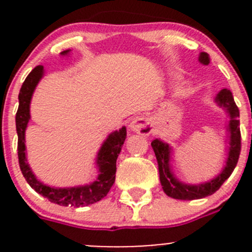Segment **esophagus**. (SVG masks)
<instances>
[{"label":"esophagus","instance_id":"1","mask_svg":"<svg viewBox=\"0 0 252 252\" xmlns=\"http://www.w3.org/2000/svg\"><path fill=\"white\" fill-rule=\"evenodd\" d=\"M129 129L133 133L140 134V135L144 136L150 135L154 131L151 119L147 118V117H136V118H134L131 123L129 124Z\"/></svg>","mask_w":252,"mask_h":252}]
</instances>
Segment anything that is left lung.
Listing matches in <instances>:
<instances>
[{
	"label": "left lung",
	"mask_w": 252,
	"mask_h": 252,
	"mask_svg": "<svg viewBox=\"0 0 252 252\" xmlns=\"http://www.w3.org/2000/svg\"><path fill=\"white\" fill-rule=\"evenodd\" d=\"M199 61L202 64L207 65L210 63V57L206 52H201L199 56ZM216 102L218 103V106L225 108V111L229 114L230 121L229 124H228L227 130L229 131L230 136L225 166L223 171L215 179L197 185H190L179 182L174 177L173 172L171 169V164H169L172 152L171 146L166 142L159 140V139H155L151 142V146L154 149L155 155H156L157 163H158L159 180H161L162 189L169 197H173V199L177 200H196L210 196L222 187L223 183L230 177V174L234 171L241 149L239 108L236 107L232 93L228 89H223L218 93V95L216 96Z\"/></svg>",
	"instance_id": "8db88e82"
}]
</instances>
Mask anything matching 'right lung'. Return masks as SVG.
Masks as SVG:
<instances>
[{
	"label": "right lung",
	"instance_id": "right-lung-1",
	"mask_svg": "<svg viewBox=\"0 0 252 252\" xmlns=\"http://www.w3.org/2000/svg\"><path fill=\"white\" fill-rule=\"evenodd\" d=\"M69 50L63 51L61 55H68ZM44 75V67L37 65L29 73L23 83L19 91V107L16 114V126L18 134V158L19 167L28 184L36 192L50 200L53 204L60 206H89L102 200L108 194L116 180L117 157L121 152L122 146L126 138V126L113 131L103 141L96 157V164L98 167V177L95 182L88 185L73 188H52L36 179L27 162L25 152V129L30 119V101L35 88Z\"/></svg>",
	"mask_w": 252,
	"mask_h": 252
}]
</instances>
